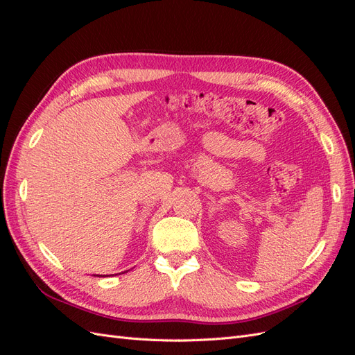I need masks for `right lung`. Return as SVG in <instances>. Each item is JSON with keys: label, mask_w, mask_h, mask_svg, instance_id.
Listing matches in <instances>:
<instances>
[{"label": "right lung", "mask_w": 355, "mask_h": 355, "mask_svg": "<svg viewBox=\"0 0 355 355\" xmlns=\"http://www.w3.org/2000/svg\"><path fill=\"white\" fill-rule=\"evenodd\" d=\"M98 277H102V275H98Z\"/></svg>", "instance_id": "right-lung-1"}]
</instances>
